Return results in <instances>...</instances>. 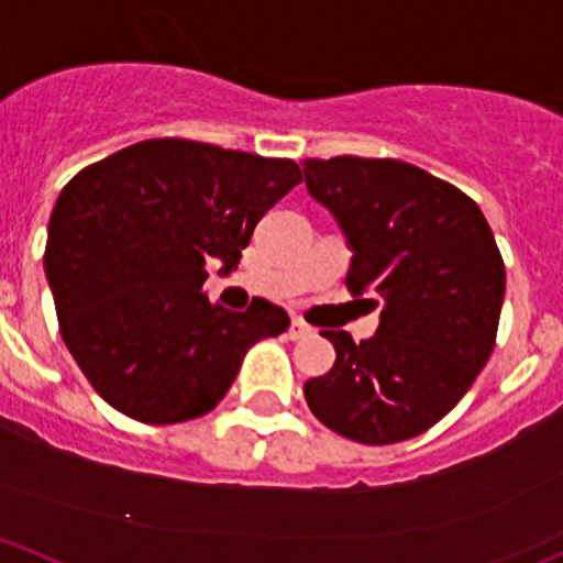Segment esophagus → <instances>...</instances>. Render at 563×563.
<instances>
[{
	"label": "esophagus",
	"mask_w": 563,
	"mask_h": 563,
	"mask_svg": "<svg viewBox=\"0 0 563 563\" xmlns=\"http://www.w3.org/2000/svg\"><path fill=\"white\" fill-rule=\"evenodd\" d=\"M288 336H291L294 342H301V340H307V336H312V329L307 327L305 321H291V329H288Z\"/></svg>",
	"instance_id": "esophagus-1"
}]
</instances>
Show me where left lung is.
<instances>
[{"label": "left lung", "mask_w": 563, "mask_h": 563, "mask_svg": "<svg viewBox=\"0 0 563 563\" xmlns=\"http://www.w3.org/2000/svg\"><path fill=\"white\" fill-rule=\"evenodd\" d=\"M305 183L353 251L347 291L383 307L369 340L323 331L336 361L305 383L307 405L364 445L423 434L494 351L505 301L494 232L464 191L399 158H307Z\"/></svg>", "instance_id": "obj_1"}]
</instances>
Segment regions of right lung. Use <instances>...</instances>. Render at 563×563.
Wrapping results in <instances>:
<instances>
[{
	"mask_svg": "<svg viewBox=\"0 0 563 563\" xmlns=\"http://www.w3.org/2000/svg\"><path fill=\"white\" fill-rule=\"evenodd\" d=\"M301 183L291 158L145 140L80 169L47 223L45 277L64 345L93 390L142 423L210 412L283 307L212 305L207 262L240 264L253 229Z\"/></svg>",
	"mask_w": 563,
	"mask_h": 563,
	"instance_id": "obj_1",
	"label": "right lung"
}]
</instances>
